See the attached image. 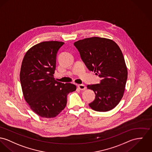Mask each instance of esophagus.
I'll return each mask as SVG.
<instances>
[{"mask_svg": "<svg viewBox=\"0 0 152 152\" xmlns=\"http://www.w3.org/2000/svg\"><path fill=\"white\" fill-rule=\"evenodd\" d=\"M77 87L79 89H80V90H85L86 89V87L85 85L84 84H79L77 86Z\"/></svg>", "mask_w": 152, "mask_h": 152, "instance_id": "34e87169", "label": "esophagus"}]
</instances>
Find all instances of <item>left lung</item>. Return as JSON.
I'll return each instance as SVG.
<instances>
[{
    "label": "left lung",
    "mask_w": 152,
    "mask_h": 152,
    "mask_svg": "<svg viewBox=\"0 0 152 152\" xmlns=\"http://www.w3.org/2000/svg\"><path fill=\"white\" fill-rule=\"evenodd\" d=\"M74 45L87 68L102 79L99 84L87 86L95 94L90 107L97 112L113 109L123 96L128 75L120 47L113 40L99 37L79 40Z\"/></svg>",
    "instance_id": "8db88e82"
}]
</instances>
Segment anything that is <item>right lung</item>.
Returning <instances> with one entry per match:
<instances>
[{
  "mask_svg": "<svg viewBox=\"0 0 152 152\" xmlns=\"http://www.w3.org/2000/svg\"><path fill=\"white\" fill-rule=\"evenodd\" d=\"M64 44L43 42L29 48L23 57L20 78L24 99L36 115L56 117L64 109L67 95L76 90L71 83H62L54 77L56 56Z\"/></svg>",
  "mask_w": 152,
  "mask_h": 152,
  "instance_id": "obj_1",
  "label": "right lung"
}]
</instances>
